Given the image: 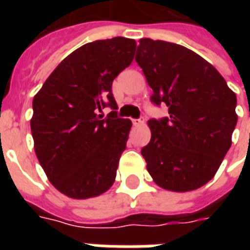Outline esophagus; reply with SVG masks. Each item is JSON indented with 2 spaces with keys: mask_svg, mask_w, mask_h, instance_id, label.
Listing matches in <instances>:
<instances>
[{
  "mask_svg": "<svg viewBox=\"0 0 250 250\" xmlns=\"http://www.w3.org/2000/svg\"><path fill=\"white\" fill-rule=\"evenodd\" d=\"M132 123H133V125H136V127H139V125H144V118H140V119H132Z\"/></svg>",
  "mask_w": 250,
  "mask_h": 250,
  "instance_id": "34e87169",
  "label": "esophagus"
}]
</instances>
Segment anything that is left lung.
<instances>
[{
	"instance_id": "1",
	"label": "left lung",
	"mask_w": 250,
	"mask_h": 250,
	"mask_svg": "<svg viewBox=\"0 0 250 250\" xmlns=\"http://www.w3.org/2000/svg\"><path fill=\"white\" fill-rule=\"evenodd\" d=\"M136 62L153 89L152 102L166 104L168 117L150 119V141L141 149L154 183L189 192L214 178L232 144L236 94L197 53L182 45L141 39Z\"/></svg>"
}]
</instances>
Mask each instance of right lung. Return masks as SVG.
Segmentation results:
<instances>
[{
	"label": "right lung",
	"instance_id": "obj_1",
	"mask_svg": "<svg viewBox=\"0 0 250 250\" xmlns=\"http://www.w3.org/2000/svg\"><path fill=\"white\" fill-rule=\"evenodd\" d=\"M136 41L97 40L68 54L33 97L35 153L49 182L76 200L113 186L132 122L117 117L111 84L128 67ZM106 105L113 112L102 119Z\"/></svg>",
	"mask_w": 250,
	"mask_h": 250
}]
</instances>
